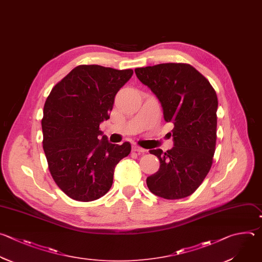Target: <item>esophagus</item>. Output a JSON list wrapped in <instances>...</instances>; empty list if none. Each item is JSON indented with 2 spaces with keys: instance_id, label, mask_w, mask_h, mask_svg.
Here are the masks:
<instances>
[{
  "instance_id": "esophagus-1",
  "label": "esophagus",
  "mask_w": 262,
  "mask_h": 262,
  "mask_svg": "<svg viewBox=\"0 0 262 262\" xmlns=\"http://www.w3.org/2000/svg\"><path fill=\"white\" fill-rule=\"evenodd\" d=\"M133 151L138 152V153H144L146 150L144 148H141L139 146H133Z\"/></svg>"
}]
</instances>
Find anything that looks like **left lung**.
<instances>
[{
	"mask_svg": "<svg viewBox=\"0 0 262 262\" xmlns=\"http://www.w3.org/2000/svg\"><path fill=\"white\" fill-rule=\"evenodd\" d=\"M156 96L163 118L171 122L173 147L150 150L160 166L147 177L149 190L165 200L189 196L212 166L216 147L218 99L210 82L187 63H160L135 70Z\"/></svg>",
	"mask_w": 262,
	"mask_h": 262,
	"instance_id": "left-lung-1",
	"label": "left lung"
}]
</instances>
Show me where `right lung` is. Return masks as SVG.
I'll return each mask as SVG.
<instances>
[{
	"label": "right lung",
	"instance_id": "right-lung-1",
	"mask_svg": "<svg viewBox=\"0 0 262 262\" xmlns=\"http://www.w3.org/2000/svg\"><path fill=\"white\" fill-rule=\"evenodd\" d=\"M134 71L82 64L59 81L43 110V149L56 185L71 199L92 202L113 183L116 164L132 146L111 144L100 124L110 118L116 94Z\"/></svg>",
	"mask_w": 262,
	"mask_h": 262
}]
</instances>
